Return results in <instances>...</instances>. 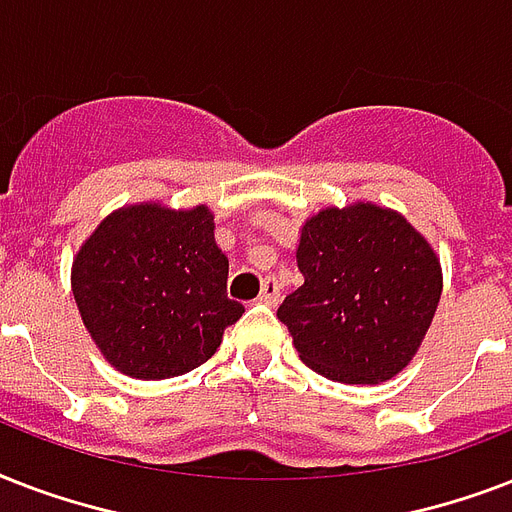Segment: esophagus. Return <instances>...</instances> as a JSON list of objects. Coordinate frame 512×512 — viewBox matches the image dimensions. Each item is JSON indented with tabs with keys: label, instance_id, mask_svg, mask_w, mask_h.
I'll use <instances>...</instances> for the list:
<instances>
[{
	"label": "esophagus",
	"instance_id": "34e87169",
	"mask_svg": "<svg viewBox=\"0 0 512 512\" xmlns=\"http://www.w3.org/2000/svg\"><path fill=\"white\" fill-rule=\"evenodd\" d=\"M281 287L276 279H265L263 281V292H260V303L265 305H279Z\"/></svg>",
	"mask_w": 512,
	"mask_h": 512
}]
</instances>
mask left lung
Here are the masks:
<instances>
[{"instance_id": "1", "label": "left lung", "mask_w": 512, "mask_h": 512, "mask_svg": "<svg viewBox=\"0 0 512 512\" xmlns=\"http://www.w3.org/2000/svg\"><path fill=\"white\" fill-rule=\"evenodd\" d=\"M303 287L279 305L303 364L329 380L385 382L428 332L441 265L404 217L374 204L324 209L303 225Z\"/></svg>"}]
</instances>
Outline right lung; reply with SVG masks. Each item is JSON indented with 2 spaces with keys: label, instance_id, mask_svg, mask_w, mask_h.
<instances>
[{
  "label": "right lung",
  "instance_id": "add662e5",
  "mask_svg": "<svg viewBox=\"0 0 512 512\" xmlns=\"http://www.w3.org/2000/svg\"><path fill=\"white\" fill-rule=\"evenodd\" d=\"M84 327L135 380H167L212 358L244 305L225 292L228 260L207 207L138 204L108 215L71 271Z\"/></svg>",
  "mask_w": 512,
  "mask_h": 512
}]
</instances>
